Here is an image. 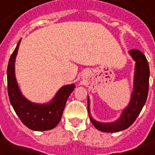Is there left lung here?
<instances>
[{"instance_id":"left-lung-1","label":"left lung","mask_w":155,"mask_h":155,"mask_svg":"<svg viewBox=\"0 0 155 155\" xmlns=\"http://www.w3.org/2000/svg\"><path fill=\"white\" fill-rule=\"evenodd\" d=\"M135 64L133 89L129 104L121 111L118 118L110 122L98 121L92 117L90 114V102L88 96V113L90 121L96 129L104 132H118L133 124L147 99L149 91L150 67L146 57L141 51L137 49H132L128 51Z\"/></svg>"}]
</instances>
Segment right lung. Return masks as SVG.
<instances>
[{
	"mask_svg": "<svg viewBox=\"0 0 155 155\" xmlns=\"http://www.w3.org/2000/svg\"><path fill=\"white\" fill-rule=\"evenodd\" d=\"M21 38L13 51L7 67L8 95L15 112L26 127L42 131L53 129L61 121L69 96L75 88L74 84L63 85L48 103L38 104L25 98L15 77V60Z\"/></svg>",
	"mask_w": 155,
	"mask_h": 155,
	"instance_id": "obj_1",
	"label": "right lung"
}]
</instances>
